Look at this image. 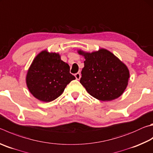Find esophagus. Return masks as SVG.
Segmentation results:
<instances>
[{
  "label": "esophagus",
  "mask_w": 153,
  "mask_h": 153,
  "mask_svg": "<svg viewBox=\"0 0 153 153\" xmlns=\"http://www.w3.org/2000/svg\"><path fill=\"white\" fill-rule=\"evenodd\" d=\"M75 77H76V78L77 79H79L80 78H81V74H80L79 73H76V74H75Z\"/></svg>",
  "instance_id": "34e87169"
}]
</instances>
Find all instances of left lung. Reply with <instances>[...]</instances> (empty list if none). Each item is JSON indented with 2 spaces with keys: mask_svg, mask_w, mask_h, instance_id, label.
Listing matches in <instances>:
<instances>
[{
  "mask_svg": "<svg viewBox=\"0 0 153 153\" xmlns=\"http://www.w3.org/2000/svg\"><path fill=\"white\" fill-rule=\"evenodd\" d=\"M85 58L80 83L94 98L111 101L124 93L130 77L127 66L105 49L91 53L77 51Z\"/></svg>",
  "mask_w": 153,
  "mask_h": 153,
  "instance_id": "obj_1",
  "label": "left lung"
}]
</instances>
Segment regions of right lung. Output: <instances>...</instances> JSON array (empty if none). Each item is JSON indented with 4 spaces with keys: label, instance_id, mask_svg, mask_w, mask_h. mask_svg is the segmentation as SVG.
<instances>
[{
    "label": "right lung",
    "instance_id": "1",
    "mask_svg": "<svg viewBox=\"0 0 153 153\" xmlns=\"http://www.w3.org/2000/svg\"><path fill=\"white\" fill-rule=\"evenodd\" d=\"M69 69L59 53L44 50L35 57L28 69L27 88L39 100L51 102L62 95L67 85L76 79Z\"/></svg>",
    "mask_w": 153,
    "mask_h": 153
}]
</instances>
